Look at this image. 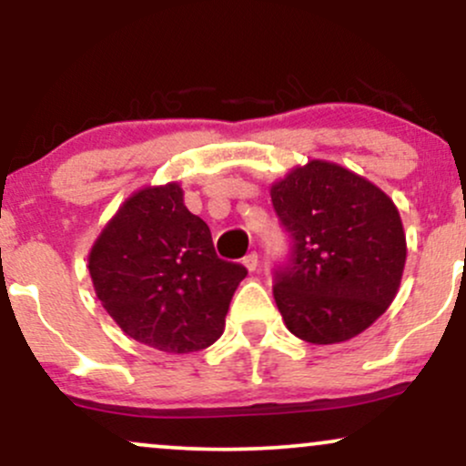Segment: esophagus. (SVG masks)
I'll return each mask as SVG.
<instances>
[{
    "instance_id": "1",
    "label": "esophagus",
    "mask_w": 466,
    "mask_h": 466,
    "mask_svg": "<svg viewBox=\"0 0 466 466\" xmlns=\"http://www.w3.org/2000/svg\"><path fill=\"white\" fill-rule=\"evenodd\" d=\"M243 265L248 267V271H256V267H258V254H256V251H249L243 258Z\"/></svg>"
}]
</instances>
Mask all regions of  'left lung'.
Returning a JSON list of instances; mask_svg holds the SVG:
<instances>
[{"mask_svg":"<svg viewBox=\"0 0 466 466\" xmlns=\"http://www.w3.org/2000/svg\"><path fill=\"white\" fill-rule=\"evenodd\" d=\"M293 240L276 271L287 329L309 344H339L377 322L397 298L408 243L394 201L344 166L311 159L271 184Z\"/></svg>","mask_w":466,"mask_h":466,"instance_id":"1","label":"left lung"}]
</instances>
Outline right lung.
Here are the masks:
<instances>
[{"label":"right lung","mask_w":466,"mask_h":466,"mask_svg":"<svg viewBox=\"0 0 466 466\" xmlns=\"http://www.w3.org/2000/svg\"><path fill=\"white\" fill-rule=\"evenodd\" d=\"M87 260L111 319L140 344L173 355L215 344L248 276L243 265L218 258L210 228L184 206L177 181L133 192Z\"/></svg>","instance_id":"add662e5"}]
</instances>
